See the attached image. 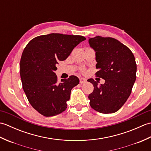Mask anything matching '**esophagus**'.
<instances>
[{"instance_id": "1", "label": "esophagus", "mask_w": 151, "mask_h": 151, "mask_svg": "<svg viewBox=\"0 0 151 151\" xmlns=\"http://www.w3.org/2000/svg\"><path fill=\"white\" fill-rule=\"evenodd\" d=\"M86 79L84 78H80V83H81V84H84V83L86 82Z\"/></svg>"}]
</instances>
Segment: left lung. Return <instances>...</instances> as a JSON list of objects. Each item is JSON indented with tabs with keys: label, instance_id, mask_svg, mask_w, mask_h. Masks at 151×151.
Instances as JSON below:
<instances>
[{
	"label": "left lung",
	"instance_id": "obj_1",
	"mask_svg": "<svg viewBox=\"0 0 151 151\" xmlns=\"http://www.w3.org/2000/svg\"><path fill=\"white\" fill-rule=\"evenodd\" d=\"M95 50L97 63L95 73L105 80L104 84L88 79L94 89L88 98L91 107L102 114L116 112L123 106L132 91L136 81L137 66L133 53L120 41L112 37L96 36L89 38Z\"/></svg>",
	"mask_w": 151,
	"mask_h": 151
}]
</instances>
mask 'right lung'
Instances as JSON below:
<instances>
[{"label": "right lung", "instance_id": "obj_1", "mask_svg": "<svg viewBox=\"0 0 151 151\" xmlns=\"http://www.w3.org/2000/svg\"><path fill=\"white\" fill-rule=\"evenodd\" d=\"M85 40L82 36L53 33L36 37L24 48L20 61L22 88L32 106L41 115L54 116L66 110L70 91L79 79L70 76L58 82L54 71L59 61L66 60Z\"/></svg>", "mask_w": 151, "mask_h": 151}]
</instances>
